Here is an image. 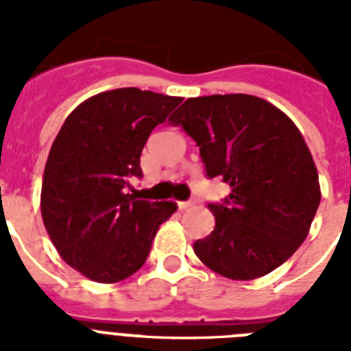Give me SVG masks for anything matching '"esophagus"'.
I'll return each instance as SVG.
<instances>
[{"instance_id":"esophagus-1","label":"esophagus","mask_w":351,"mask_h":351,"mask_svg":"<svg viewBox=\"0 0 351 351\" xmlns=\"http://www.w3.org/2000/svg\"><path fill=\"white\" fill-rule=\"evenodd\" d=\"M189 208H193L191 200H189V202H178V209H180V211H184V209H189Z\"/></svg>"}]
</instances>
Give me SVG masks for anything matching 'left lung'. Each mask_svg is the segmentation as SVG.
<instances>
[{"label":"left lung","instance_id":"left-lung-1","mask_svg":"<svg viewBox=\"0 0 351 351\" xmlns=\"http://www.w3.org/2000/svg\"><path fill=\"white\" fill-rule=\"evenodd\" d=\"M197 142L209 178L231 193L209 204L215 230L193 244L200 261L233 280L264 277L310 233L321 202L319 173L293 121L251 95L189 98L169 118Z\"/></svg>","mask_w":351,"mask_h":351}]
</instances>
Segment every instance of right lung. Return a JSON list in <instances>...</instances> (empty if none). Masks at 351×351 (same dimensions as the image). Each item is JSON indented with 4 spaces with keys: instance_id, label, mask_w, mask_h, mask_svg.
Masks as SVG:
<instances>
[{
    "instance_id": "add662e5",
    "label": "right lung",
    "mask_w": 351,
    "mask_h": 351,
    "mask_svg": "<svg viewBox=\"0 0 351 351\" xmlns=\"http://www.w3.org/2000/svg\"><path fill=\"white\" fill-rule=\"evenodd\" d=\"M182 98L136 87L106 90L67 117L47 158L41 217L60 256L101 284L131 277L147 261L160 224L175 202H147L129 193L142 176L149 134Z\"/></svg>"
}]
</instances>
